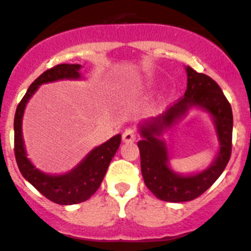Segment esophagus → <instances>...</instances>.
Masks as SVG:
<instances>
[{
    "mask_svg": "<svg viewBox=\"0 0 251 251\" xmlns=\"http://www.w3.org/2000/svg\"><path fill=\"white\" fill-rule=\"evenodd\" d=\"M136 141V132L132 128H126L125 132L123 133V142L124 143H132Z\"/></svg>",
    "mask_w": 251,
    "mask_h": 251,
    "instance_id": "1",
    "label": "esophagus"
}]
</instances>
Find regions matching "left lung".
<instances>
[{
	"label": "left lung",
	"instance_id": "1",
	"mask_svg": "<svg viewBox=\"0 0 251 251\" xmlns=\"http://www.w3.org/2000/svg\"><path fill=\"white\" fill-rule=\"evenodd\" d=\"M188 85L184 97L159 117L138 124L141 141V170L147 188L159 200L186 202L207 191L221 176L231 156L233 117L228 101L220 86L208 75L186 67ZM196 109L207 112L215 125L219 148L213 162L207 169L192 174H178L170 166L169 148L160 137L175 127Z\"/></svg>",
	"mask_w": 251,
	"mask_h": 251
}]
</instances>
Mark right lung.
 Wrapping results in <instances>:
<instances>
[{
    "label": "right lung",
    "instance_id": "add662e5",
    "mask_svg": "<svg viewBox=\"0 0 251 251\" xmlns=\"http://www.w3.org/2000/svg\"><path fill=\"white\" fill-rule=\"evenodd\" d=\"M81 68L83 66L78 63H61L46 71L27 89L18 105L14 118V150L20 173L43 196L61 205L84 202L97 191L120 146L121 134H115L104 143L95 147L68 172L50 174L37 168L27 157L23 137V118L26 105L39 86L59 80H80L83 78Z\"/></svg>",
    "mask_w": 251,
    "mask_h": 251
}]
</instances>
